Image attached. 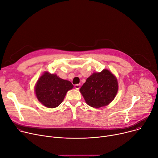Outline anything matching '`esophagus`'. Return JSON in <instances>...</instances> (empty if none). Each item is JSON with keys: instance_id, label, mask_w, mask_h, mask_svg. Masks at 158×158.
I'll list each match as a JSON object with an SVG mask.
<instances>
[{"instance_id": "1", "label": "esophagus", "mask_w": 158, "mask_h": 158, "mask_svg": "<svg viewBox=\"0 0 158 158\" xmlns=\"http://www.w3.org/2000/svg\"><path fill=\"white\" fill-rule=\"evenodd\" d=\"M74 88L76 89H79L80 88V85H74Z\"/></svg>"}]
</instances>
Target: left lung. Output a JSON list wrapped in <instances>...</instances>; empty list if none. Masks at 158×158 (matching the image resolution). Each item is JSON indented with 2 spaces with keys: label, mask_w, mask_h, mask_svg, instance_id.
Returning <instances> with one entry per match:
<instances>
[{
  "label": "left lung",
  "mask_w": 158,
  "mask_h": 158,
  "mask_svg": "<svg viewBox=\"0 0 158 158\" xmlns=\"http://www.w3.org/2000/svg\"><path fill=\"white\" fill-rule=\"evenodd\" d=\"M88 106L100 108L109 105L118 91V80L107 69L94 72L79 89Z\"/></svg>",
  "instance_id": "left-lung-1"
}]
</instances>
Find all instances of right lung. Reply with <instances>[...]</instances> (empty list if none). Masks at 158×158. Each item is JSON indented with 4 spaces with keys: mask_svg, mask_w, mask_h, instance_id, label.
<instances>
[{
    "mask_svg": "<svg viewBox=\"0 0 158 158\" xmlns=\"http://www.w3.org/2000/svg\"><path fill=\"white\" fill-rule=\"evenodd\" d=\"M73 86L67 80L45 72L38 79L35 92L38 100L48 108H55L64 100L67 92Z\"/></svg>",
    "mask_w": 158,
    "mask_h": 158,
    "instance_id": "right-lung-1",
    "label": "right lung"
}]
</instances>
